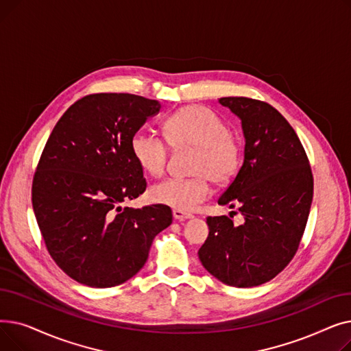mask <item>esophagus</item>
<instances>
[{"mask_svg": "<svg viewBox=\"0 0 351 351\" xmlns=\"http://www.w3.org/2000/svg\"><path fill=\"white\" fill-rule=\"evenodd\" d=\"M172 215H173L175 220H186V219H192L193 217L191 213H186V212H183V210H178V209H173Z\"/></svg>", "mask_w": 351, "mask_h": 351, "instance_id": "1", "label": "esophagus"}]
</instances>
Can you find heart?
Returning <instances> with one entry per match:
<instances>
[{
	"instance_id": "1",
	"label": "heart",
	"mask_w": 351,
	"mask_h": 351,
	"mask_svg": "<svg viewBox=\"0 0 351 351\" xmlns=\"http://www.w3.org/2000/svg\"><path fill=\"white\" fill-rule=\"evenodd\" d=\"M163 132L175 149H195L191 169L195 176L158 183L151 191V197L156 204L189 212L208 197L210 180L223 185L236 175L242 156L241 145L213 110L200 105L180 108L165 121ZM131 151L145 172L152 176L165 172L169 149L160 138L136 132L131 141Z\"/></svg>"
}]
</instances>
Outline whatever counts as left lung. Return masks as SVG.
Returning a JSON list of instances; mask_svg holds the SVG:
<instances>
[{"mask_svg":"<svg viewBox=\"0 0 351 351\" xmlns=\"http://www.w3.org/2000/svg\"><path fill=\"white\" fill-rule=\"evenodd\" d=\"M219 104L242 121L245 159L217 204L239 206L245 222L236 226L228 216H209V236L197 254L217 280L253 287L271 280L296 254L310 213L313 175L299 136L278 109L245 97Z\"/></svg>","mask_w":351,"mask_h":351,"instance_id":"1","label":"left lung"}]
</instances>
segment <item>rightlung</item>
<instances>
[{"instance_id": "1", "label": "right lung", "mask_w": 351, "mask_h": 351, "mask_svg": "<svg viewBox=\"0 0 351 351\" xmlns=\"http://www.w3.org/2000/svg\"><path fill=\"white\" fill-rule=\"evenodd\" d=\"M159 109L132 94L86 95L45 143L32 180L34 213L53 262L81 285L104 289L134 278L155 236L172 223L169 206H121L146 189L131 141Z\"/></svg>"}]
</instances>
